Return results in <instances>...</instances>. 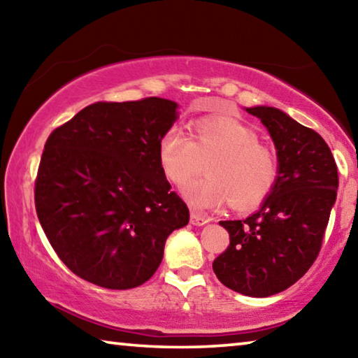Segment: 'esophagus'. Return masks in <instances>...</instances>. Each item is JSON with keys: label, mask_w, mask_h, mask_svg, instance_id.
I'll list each match as a JSON object with an SVG mask.
<instances>
[{"label": "esophagus", "mask_w": 358, "mask_h": 358, "mask_svg": "<svg viewBox=\"0 0 358 358\" xmlns=\"http://www.w3.org/2000/svg\"><path fill=\"white\" fill-rule=\"evenodd\" d=\"M191 222L194 224V226H203V224L210 222V217L202 215V213H197V211H192V213H191Z\"/></svg>", "instance_id": "esophagus-1"}]
</instances>
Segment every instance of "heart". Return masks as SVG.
I'll list each match as a JSON object with an SVG mask.
<instances>
[{
  "label": "heart",
  "instance_id": "heart-1",
  "mask_svg": "<svg viewBox=\"0 0 358 358\" xmlns=\"http://www.w3.org/2000/svg\"><path fill=\"white\" fill-rule=\"evenodd\" d=\"M208 169V177L194 181L185 196L194 207L215 208L230 201L237 210L262 205L280 180L275 150L259 142L250 126L232 117H208L192 124V138L177 128L159 142V162L166 177L185 186Z\"/></svg>",
  "mask_w": 358,
  "mask_h": 358
}]
</instances>
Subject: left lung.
<instances>
[{"instance_id":"obj_1","label":"left lung","mask_w":358,"mask_h":358,"mask_svg":"<svg viewBox=\"0 0 358 358\" xmlns=\"http://www.w3.org/2000/svg\"><path fill=\"white\" fill-rule=\"evenodd\" d=\"M246 110L273 138L280 180L257 213L220 222L230 241L213 271L235 292L270 296L299 281L317 259L336 201L338 167L316 131L273 107Z\"/></svg>"}]
</instances>
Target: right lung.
<instances>
[{
	"mask_svg": "<svg viewBox=\"0 0 358 358\" xmlns=\"http://www.w3.org/2000/svg\"><path fill=\"white\" fill-rule=\"evenodd\" d=\"M177 104L94 102L48 136L34 181L39 222L62 262L96 286L148 281L189 210L166 178L159 142Z\"/></svg>",
	"mask_w": 358,
	"mask_h": 358,
	"instance_id": "add662e5",
	"label": "right lung"
}]
</instances>
